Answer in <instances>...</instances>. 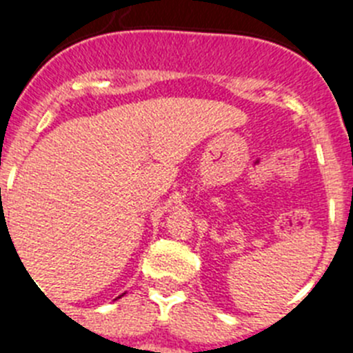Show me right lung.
<instances>
[{
    "label": "right lung",
    "instance_id": "add662e5",
    "mask_svg": "<svg viewBox=\"0 0 353 353\" xmlns=\"http://www.w3.org/2000/svg\"><path fill=\"white\" fill-rule=\"evenodd\" d=\"M120 297H121V295H120ZM120 297H118V299H120Z\"/></svg>",
    "mask_w": 353,
    "mask_h": 353
}]
</instances>
